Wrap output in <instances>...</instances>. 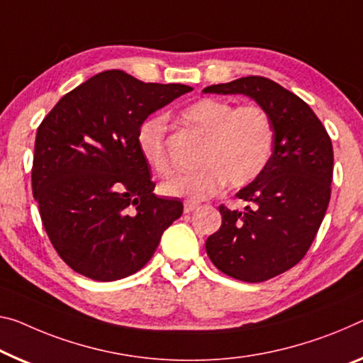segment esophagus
I'll return each instance as SVG.
<instances>
[{"instance_id": "esophagus-1", "label": "esophagus", "mask_w": 363, "mask_h": 363, "mask_svg": "<svg viewBox=\"0 0 363 363\" xmlns=\"http://www.w3.org/2000/svg\"><path fill=\"white\" fill-rule=\"evenodd\" d=\"M196 208H198V204L193 203V201H185V204H183V211H185V214L193 213Z\"/></svg>"}]
</instances>
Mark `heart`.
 <instances>
[{"label":"heart","instance_id":"obj_1","mask_svg":"<svg viewBox=\"0 0 363 363\" xmlns=\"http://www.w3.org/2000/svg\"><path fill=\"white\" fill-rule=\"evenodd\" d=\"M182 120L206 141L201 146L196 170L162 183L167 196L204 199L227 182L233 188L252 183L269 162L274 146V128L259 105L235 107L225 99L204 97L182 110ZM138 150L155 174L170 172L167 152V121L162 115L149 116L136 133Z\"/></svg>","mask_w":363,"mask_h":363}]
</instances>
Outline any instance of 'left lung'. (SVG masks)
<instances>
[{"label":"left lung","instance_id":"obj_1","mask_svg":"<svg viewBox=\"0 0 363 363\" xmlns=\"http://www.w3.org/2000/svg\"><path fill=\"white\" fill-rule=\"evenodd\" d=\"M203 92L247 96L274 128L266 169L235 194L247 206H220L222 225L206 240L217 269L238 281L263 282L297 264L315 240L331 198V139L302 99L266 77H240Z\"/></svg>","mask_w":363,"mask_h":363}]
</instances>
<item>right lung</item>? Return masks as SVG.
Listing matches in <instances>:
<instances>
[{
    "label": "right lung",
    "mask_w": 363,
    "mask_h": 363,
    "mask_svg": "<svg viewBox=\"0 0 363 363\" xmlns=\"http://www.w3.org/2000/svg\"><path fill=\"white\" fill-rule=\"evenodd\" d=\"M193 89L100 72L60 99L35 136L32 191L61 259L94 281H118L152 258L183 213L154 194L136 133L150 113Z\"/></svg>",
    "instance_id": "obj_1"
}]
</instances>
